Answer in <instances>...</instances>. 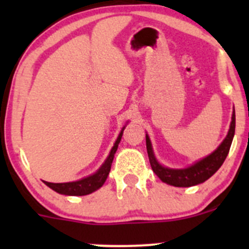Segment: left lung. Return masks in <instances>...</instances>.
<instances>
[{"instance_id": "obj_1", "label": "left lung", "mask_w": 249, "mask_h": 249, "mask_svg": "<svg viewBox=\"0 0 249 249\" xmlns=\"http://www.w3.org/2000/svg\"><path fill=\"white\" fill-rule=\"evenodd\" d=\"M233 135H235V108L232 110L231 123H230L227 137L218 145L217 149L213 150L207 157L195 161L190 166L185 167V169H171V167L164 166V165L158 161L154 152H153L149 136L145 134V144H147L150 166H152L155 175L166 184L173 185V187H193V185H197L207 180L210 177H212L222 166L225 158L228 157L230 147H231Z\"/></svg>"}]
</instances>
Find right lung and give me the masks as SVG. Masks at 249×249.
<instances>
[{"label": "right lung", "mask_w": 249, "mask_h": 249, "mask_svg": "<svg viewBox=\"0 0 249 249\" xmlns=\"http://www.w3.org/2000/svg\"><path fill=\"white\" fill-rule=\"evenodd\" d=\"M129 122H126V124ZM126 126V125H125ZM125 126H123L122 131H120L119 136L115 140L114 145L110 149L108 157L105 160L104 164L101 165L99 170L96 172L92 173V175L88 176V177L82 178L79 180H74V182H67V183H50L44 180V184L48 185L50 189H53L54 192L59 193L62 195H70V196H83V195H88L94 193L95 190L100 189V188L104 185V183L106 182L107 177H108L110 166H112L113 158H114L115 152L118 149V145H119L120 140H122L123 131H124Z\"/></svg>", "instance_id": "1"}]
</instances>
